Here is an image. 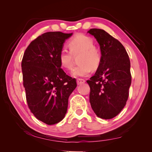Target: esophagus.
<instances>
[{"mask_svg": "<svg viewBox=\"0 0 152 152\" xmlns=\"http://www.w3.org/2000/svg\"><path fill=\"white\" fill-rule=\"evenodd\" d=\"M86 82V80L83 79H78L77 80V83L78 85H80V84H84Z\"/></svg>", "mask_w": 152, "mask_h": 152, "instance_id": "34e87169", "label": "esophagus"}]
</instances>
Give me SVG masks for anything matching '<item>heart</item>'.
Masks as SVG:
<instances>
[{
    "label": "heart",
    "instance_id": "b5f03b06",
    "mask_svg": "<svg viewBox=\"0 0 152 152\" xmlns=\"http://www.w3.org/2000/svg\"><path fill=\"white\" fill-rule=\"evenodd\" d=\"M70 49H61L59 53V60L61 65L67 70H71L73 66V56L79 57L78 65L73 68V77H84L91 72V69H97L102 61V53L94 46V40L89 36L82 34L73 37L68 42Z\"/></svg>",
    "mask_w": 152,
    "mask_h": 152
}]
</instances>
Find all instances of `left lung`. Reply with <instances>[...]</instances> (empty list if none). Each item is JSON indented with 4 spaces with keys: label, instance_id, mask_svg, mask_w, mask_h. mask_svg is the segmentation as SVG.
<instances>
[{
    "label": "left lung",
    "instance_id": "obj_1",
    "mask_svg": "<svg viewBox=\"0 0 152 152\" xmlns=\"http://www.w3.org/2000/svg\"><path fill=\"white\" fill-rule=\"evenodd\" d=\"M99 44L102 61L94 76L87 80L89 102L98 117L111 119L125 107L131 84V63L123 45L102 29L88 31Z\"/></svg>",
    "mask_w": 152,
    "mask_h": 152
}]
</instances>
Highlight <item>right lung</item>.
Wrapping results in <instances>:
<instances>
[{
	"label": "right lung",
	"instance_id": "right-lung-1",
	"mask_svg": "<svg viewBox=\"0 0 152 152\" xmlns=\"http://www.w3.org/2000/svg\"><path fill=\"white\" fill-rule=\"evenodd\" d=\"M72 34L49 31L31 41L25 50L21 68L26 99L31 112L48 125L61 121L75 79L61 68L59 53Z\"/></svg>",
	"mask_w": 152,
	"mask_h": 152
}]
</instances>
